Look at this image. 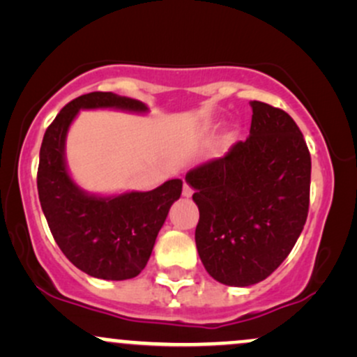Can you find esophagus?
Here are the masks:
<instances>
[{
    "mask_svg": "<svg viewBox=\"0 0 357 357\" xmlns=\"http://www.w3.org/2000/svg\"><path fill=\"white\" fill-rule=\"evenodd\" d=\"M183 196H184V198H191V196H192V190H191L190 184L184 183V186H183Z\"/></svg>",
    "mask_w": 357,
    "mask_h": 357,
    "instance_id": "esophagus-1",
    "label": "esophagus"
}]
</instances>
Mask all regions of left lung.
I'll return each instance as SVG.
<instances>
[{
    "label": "left lung",
    "mask_w": 357,
    "mask_h": 357,
    "mask_svg": "<svg viewBox=\"0 0 357 357\" xmlns=\"http://www.w3.org/2000/svg\"><path fill=\"white\" fill-rule=\"evenodd\" d=\"M250 105L247 141L186 174L199 210V258L230 287L258 284L277 270L309 211L310 154L301 129L284 110L258 100Z\"/></svg>",
    "instance_id": "8db88e82"
}]
</instances>
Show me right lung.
Returning <instances> with one entry per match:
<instances>
[{
	"mask_svg": "<svg viewBox=\"0 0 357 357\" xmlns=\"http://www.w3.org/2000/svg\"><path fill=\"white\" fill-rule=\"evenodd\" d=\"M93 109L149 112L144 102L112 92H92L65 105L40 149V204L56 245L77 268L102 280H127L146 267L169 208L181 196L183 181L169 179L153 191L121 195L82 190L68 171L65 146L80 110Z\"/></svg>",
	"mask_w": 357,
	"mask_h": 357,
	"instance_id": "add662e5",
	"label": "right lung"
}]
</instances>
